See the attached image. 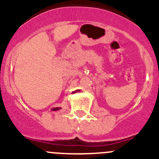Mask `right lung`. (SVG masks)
Segmentation results:
<instances>
[{"instance_id":"right-lung-1","label":"right lung","mask_w":159,"mask_h":159,"mask_svg":"<svg viewBox=\"0 0 159 159\" xmlns=\"http://www.w3.org/2000/svg\"><path fill=\"white\" fill-rule=\"evenodd\" d=\"M61 109V107H53L51 109V111H57Z\"/></svg>"}]
</instances>
